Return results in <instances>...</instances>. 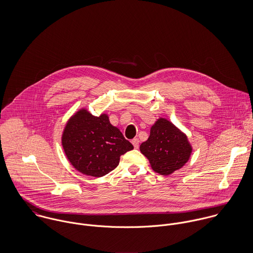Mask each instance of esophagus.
<instances>
[{
    "instance_id": "obj_1",
    "label": "esophagus",
    "mask_w": 253,
    "mask_h": 253,
    "mask_svg": "<svg viewBox=\"0 0 253 253\" xmlns=\"http://www.w3.org/2000/svg\"><path fill=\"white\" fill-rule=\"evenodd\" d=\"M131 143L134 146L135 149H138V147H139V139L138 138H133L131 140Z\"/></svg>"
}]
</instances>
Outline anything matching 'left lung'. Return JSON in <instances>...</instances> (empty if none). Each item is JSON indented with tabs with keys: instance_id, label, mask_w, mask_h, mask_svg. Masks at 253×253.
<instances>
[{
	"instance_id": "1",
	"label": "left lung",
	"mask_w": 253,
	"mask_h": 253,
	"mask_svg": "<svg viewBox=\"0 0 253 253\" xmlns=\"http://www.w3.org/2000/svg\"><path fill=\"white\" fill-rule=\"evenodd\" d=\"M154 171L169 175L189 160L192 146L186 134L167 119L160 118L151 127L149 138L140 145Z\"/></svg>"
}]
</instances>
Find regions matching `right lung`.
I'll return each mask as SVG.
<instances>
[{"label": "right lung", "instance_id": "right-lung-1", "mask_svg": "<svg viewBox=\"0 0 253 253\" xmlns=\"http://www.w3.org/2000/svg\"><path fill=\"white\" fill-rule=\"evenodd\" d=\"M62 146L73 167L80 172L101 177L114 170L120 157L133 149L119 128L110 124L108 116H92L81 109L68 121Z\"/></svg>", "mask_w": 253, "mask_h": 253}]
</instances>
